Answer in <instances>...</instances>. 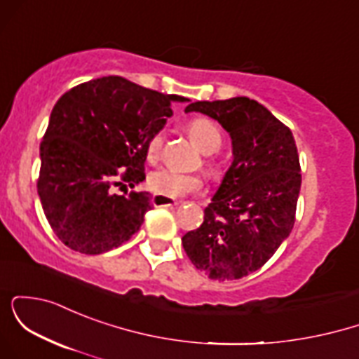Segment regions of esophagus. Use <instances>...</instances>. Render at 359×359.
Listing matches in <instances>:
<instances>
[{
	"instance_id": "obj_1",
	"label": "esophagus",
	"mask_w": 359,
	"mask_h": 359,
	"mask_svg": "<svg viewBox=\"0 0 359 359\" xmlns=\"http://www.w3.org/2000/svg\"><path fill=\"white\" fill-rule=\"evenodd\" d=\"M151 204H154L155 208H170V205L179 204V201L170 199V197L162 196V194H155V196L151 197Z\"/></svg>"
}]
</instances>
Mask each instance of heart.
I'll return each instance as SVG.
<instances>
[{"instance_id": "heart-1", "label": "heart", "mask_w": 359, "mask_h": 359, "mask_svg": "<svg viewBox=\"0 0 359 359\" xmlns=\"http://www.w3.org/2000/svg\"><path fill=\"white\" fill-rule=\"evenodd\" d=\"M187 131L191 135L192 142L196 143L204 154H212L221 147L222 137L221 131L211 119L208 118H194L189 121ZM163 135L155 133L147 143L148 160H156L162 154ZM148 187L156 194H162L165 197H184L187 194L199 191L203 187V179L197 174H187V172L175 170V168H158L151 172L148 177Z\"/></svg>"}]
</instances>
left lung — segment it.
<instances>
[{
	"label": "left lung",
	"mask_w": 359,
	"mask_h": 359,
	"mask_svg": "<svg viewBox=\"0 0 359 359\" xmlns=\"http://www.w3.org/2000/svg\"><path fill=\"white\" fill-rule=\"evenodd\" d=\"M191 111L228 131L233 160L204 209V222L182 236L184 250L209 278L246 277L273 257L294 228L302 182L294 135L250 97L191 102L185 113Z\"/></svg>",
	"instance_id": "left-lung-1"
}]
</instances>
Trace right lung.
<instances>
[{"label": "right lung", "mask_w": 359, "mask_h": 359, "mask_svg": "<svg viewBox=\"0 0 359 359\" xmlns=\"http://www.w3.org/2000/svg\"><path fill=\"white\" fill-rule=\"evenodd\" d=\"M187 100L108 76L53 106L40 143L39 197L53 233L84 255L118 248L142 228L150 194L113 192L145 180L147 143ZM126 194V192H125Z\"/></svg>", "instance_id": "obj_1"}]
</instances>
